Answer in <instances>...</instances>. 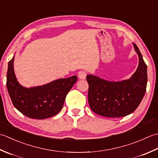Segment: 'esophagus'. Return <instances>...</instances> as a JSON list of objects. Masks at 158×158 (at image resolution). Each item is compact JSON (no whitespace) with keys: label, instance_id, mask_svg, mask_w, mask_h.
Masks as SVG:
<instances>
[{"label":"esophagus","instance_id":"34e87169","mask_svg":"<svg viewBox=\"0 0 158 158\" xmlns=\"http://www.w3.org/2000/svg\"><path fill=\"white\" fill-rule=\"evenodd\" d=\"M78 78L80 80H85L86 78V72H85V71H80V72H78Z\"/></svg>","mask_w":158,"mask_h":158}]
</instances>
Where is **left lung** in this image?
Returning a JSON list of instances; mask_svg holds the SVG:
<instances>
[{"mask_svg":"<svg viewBox=\"0 0 158 158\" xmlns=\"http://www.w3.org/2000/svg\"><path fill=\"white\" fill-rule=\"evenodd\" d=\"M133 46L139 63L130 78L114 82L91 74L86 76L88 101L95 113L106 117H125L140 104L146 92L147 66L136 45Z\"/></svg>","mask_w":158,"mask_h":158,"instance_id":"1","label":"left lung"}]
</instances>
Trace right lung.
I'll list each match as a JSON object with an SVG mask.
<instances>
[{
    "label": "right lung",
    "instance_id": "1",
    "mask_svg": "<svg viewBox=\"0 0 158 158\" xmlns=\"http://www.w3.org/2000/svg\"><path fill=\"white\" fill-rule=\"evenodd\" d=\"M14 61V56L8 63L7 88L14 107L24 115L35 119H45L59 113L78 77L73 76L41 86L26 88L16 78Z\"/></svg>",
    "mask_w": 158,
    "mask_h": 158
}]
</instances>
